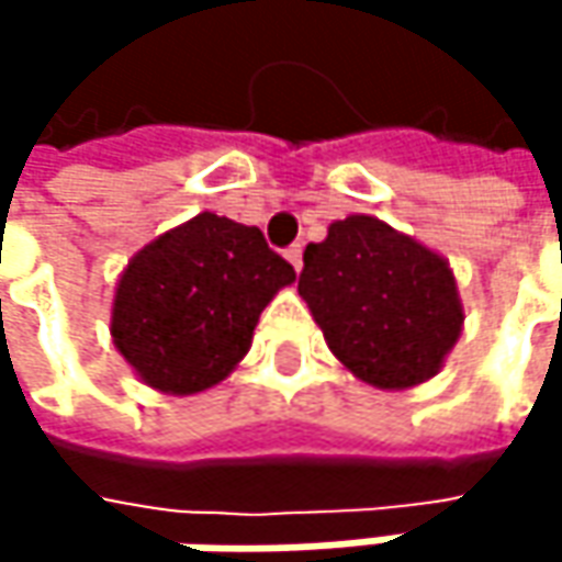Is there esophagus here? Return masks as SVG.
<instances>
[{
	"label": "esophagus",
	"mask_w": 562,
	"mask_h": 562,
	"mask_svg": "<svg viewBox=\"0 0 562 562\" xmlns=\"http://www.w3.org/2000/svg\"><path fill=\"white\" fill-rule=\"evenodd\" d=\"M285 260H289V263L295 267V273H299V270H302V247H299V244H292V247L285 250Z\"/></svg>",
	"instance_id": "obj_1"
}]
</instances>
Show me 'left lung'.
Returning <instances> with one entry per match:
<instances>
[{
  "instance_id": "1",
  "label": "left lung",
  "mask_w": 562,
  "mask_h": 562,
  "mask_svg": "<svg viewBox=\"0 0 562 562\" xmlns=\"http://www.w3.org/2000/svg\"><path fill=\"white\" fill-rule=\"evenodd\" d=\"M299 295L335 358L361 381L400 391L432 378L462 331L452 270L378 217L351 214L302 254Z\"/></svg>"
}]
</instances>
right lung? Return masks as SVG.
I'll list each match as a JSON object with an SVG mask.
<instances>
[{
	"label": "right lung",
	"instance_id": "1",
	"mask_svg": "<svg viewBox=\"0 0 562 562\" xmlns=\"http://www.w3.org/2000/svg\"><path fill=\"white\" fill-rule=\"evenodd\" d=\"M295 270L260 227L198 214L133 257L113 302V341L149 387L198 393L247 355L260 312Z\"/></svg>",
	"mask_w": 562,
	"mask_h": 562
}]
</instances>
